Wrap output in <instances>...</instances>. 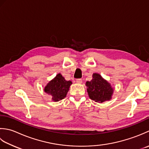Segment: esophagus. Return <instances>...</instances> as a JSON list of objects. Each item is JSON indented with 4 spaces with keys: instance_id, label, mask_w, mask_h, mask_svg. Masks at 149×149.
Here are the masks:
<instances>
[{
    "instance_id": "1",
    "label": "esophagus",
    "mask_w": 149,
    "mask_h": 149,
    "mask_svg": "<svg viewBox=\"0 0 149 149\" xmlns=\"http://www.w3.org/2000/svg\"><path fill=\"white\" fill-rule=\"evenodd\" d=\"M76 81H77V83H78V84H81L82 83V80H81V78H78V79H77Z\"/></svg>"
}]
</instances>
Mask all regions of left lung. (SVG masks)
<instances>
[{
	"instance_id": "left-lung-1",
	"label": "left lung",
	"mask_w": 149,
	"mask_h": 149,
	"mask_svg": "<svg viewBox=\"0 0 149 149\" xmlns=\"http://www.w3.org/2000/svg\"><path fill=\"white\" fill-rule=\"evenodd\" d=\"M89 98L96 102H104L111 99L113 89L111 85L99 74L94 73L93 80L86 82Z\"/></svg>"
}]
</instances>
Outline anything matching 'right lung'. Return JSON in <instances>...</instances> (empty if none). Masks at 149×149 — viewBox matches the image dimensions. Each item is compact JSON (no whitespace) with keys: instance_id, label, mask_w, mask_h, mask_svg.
<instances>
[{"instance_id":"add662e5","label":"right lung","mask_w":149,"mask_h":149,"mask_svg":"<svg viewBox=\"0 0 149 149\" xmlns=\"http://www.w3.org/2000/svg\"><path fill=\"white\" fill-rule=\"evenodd\" d=\"M71 84V81H66L61 74H58L45 87L44 91L52 96L53 101L58 102L66 96Z\"/></svg>"}]
</instances>
